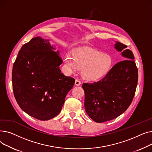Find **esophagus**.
<instances>
[{
  "label": "esophagus",
  "mask_w": 152,
  "mask_h": 152,
  "mask_svg": "<svg viewBox=\"0 0 152 152\" xmlns=\"http://www.w3.org/2000/svg\"><path fill=\"white\" fill-rule=\"evenodd\" d=\"M75 84L76 86H80L81 84V82L80 80H79V79H76L75 81Z\"/></svg>",
  "instance_id": "esophagus-1"
}]
</instances>
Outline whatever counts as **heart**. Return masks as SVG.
<instances>
[{
    "label": "heart",
    "mask_w": 152,
    "mask_h": 152,
    "mask_svg": "<svg viewBox=\"0 0 152 152\" xmlns=\"http://www.w3.org/2000/svg\"><path fill=\"white\" fill-rule=\"evenodd\" d=\"M65 63L73 70L82 69V75L89 80H96L105 76L112 65V58L106 53L89 48L76 50L73 53L67 52Z\"/></svg>",
    "instance_id": "obj_1"
}]
</instances>
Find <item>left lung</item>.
Returning <instances> with one entry per match:
<instances>
[{"label":"left lung","mask_w":152,"mask_h":152,"mask_svg":"<svg viewBox=\"0 0 152 152\" xmlns=\"http://www.w3.org/2000/svg\"><path fill=\"white\" fill-rule=\"evenodd\" d=\"M116 42L124 60L117 63L100 80L85 83L84 107L87 114L97 123L110 121L123 113L131 105L136 90L138 69L132 52Z\"/></svg>","instance_id":"left-lung-1"}]
</instances>
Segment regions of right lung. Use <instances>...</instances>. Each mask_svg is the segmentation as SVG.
<instances>
[{
  "mask_svg": "<svg viewBox=\"0 0 152 152\" xmlns=\"http://www.w3.org/2000/svg\"><path fill=\"white\" fill-rule=\"evenodd\" d=\"M49 40L40 37L24 44L14 62L12 86L20 107L41 121L59 114L75 79L65 76L59 66L63 60Z\"/></svg>",
  "mask_w": 152,
  "mask_h": 152,
  "instance_id": "right-lung-1",
  "label": "right lung"
}]
</instances>
